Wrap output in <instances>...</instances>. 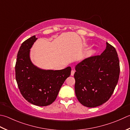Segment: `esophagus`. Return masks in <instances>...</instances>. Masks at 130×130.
<instances>
[{
  "label": "esophagus",
  "mask_w": 130,
  "mask_h": 130,
  "mask_svg": "<svg viewBox=\"0 0 130 130\" xmlns=\"http://www.w3.org/2000/svg\"><path fill=\"white\" fill-rule=\"evenodd\" d=\"M74 73H75V71H74V70H72V72H71V75H72V76H73V75H74Z\"/></svg>",
  "instance_id": "34e87169"
}]
</instances>
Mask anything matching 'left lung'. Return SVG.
Wrapping results in <instances>:
<instances>
[{"mask_svg": "<svg viewBox=\"0 0 130 130\" xmlns=\"http://www.w3.org/2000/svg\"><path fill=\"white\" fill-rule=\"evenodd\" d=\"M75 70V92L78 101L88 108L102 105L112 95L119 79L120 67L116 50L106 42L101 55L86 58Z\"/></svg>", "mask_w": 130, "mask_h": 130, "instance_id": "1", "label": "left lung"}]
</instances>
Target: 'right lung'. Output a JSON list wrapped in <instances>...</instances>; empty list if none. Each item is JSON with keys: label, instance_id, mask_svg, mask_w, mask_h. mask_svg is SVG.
<instances>
[{"label": "right lung", "instance_id": "1", "mask_svg": "<svg viewBox=\"0 0 130 130\" xmlns=\"http://www.w3.org/2000/svg\"><path fill=\"white\" fill-rule=\"evenodd\" d=\"M37 38L34 35L22 43L17 53L15 73L20 92L28 102L44 106L51 104L68 77L70 67L60 70H45L36 67L30 59V49Z\"/></svg>", "mask_w": 130, "mask_h": 130}]
</instances>
